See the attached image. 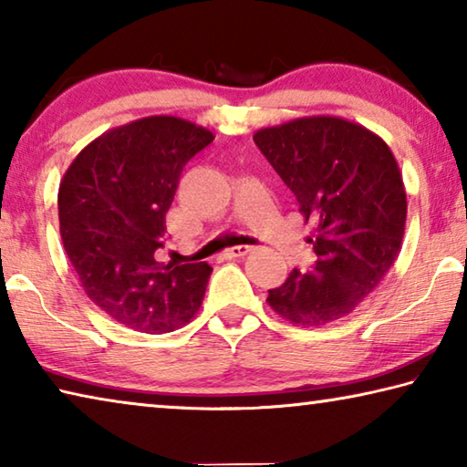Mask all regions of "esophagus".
<instances>
[{"label":"esophagus","mask_w":467,"mask_h":467,"mask_svg":"<svg viewBox=\"0 0 467 467\" xmlns=\"http://www.w3.org/2000/svg\"><path fill=\"white\" fill-rule=\"evenodd\" d=\"M249 253H253V247H249V244H241V247H233L226 251L228 257H244L249 255Z\"/></svg>","instance_id":"34e87169"}]
</instances>
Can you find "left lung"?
Listing matches in <instances>:
<instances>
[{"mask_svg":"<svg viewBox=\"0 0 467 467\" xmlns=\"http://www.w3.org/2000/svg\"><path fill=\"white\" fill-rule=\"evenodd\" d=\"M257 148L313 220L311 272H290L267 305L295 326L319 327L350 315L400 255L406 189L389 146L362 125L331 115L259 130Z\"/></svg>","mask_w":467,"mask_h":467,"instance_id":"8db88e82","label":"left lung"}]
</instances>
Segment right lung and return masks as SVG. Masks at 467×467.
Here are the masks:
<instances>
[{"label":"right lung","instance_id":"1","mask_svg":"<svg viewBox=\"0 0 467 467\" xmlns=\"http://www.w3.org/2000/svg\"><path fill=\"white\" fill-rule=\"evenodd\" d=\"M212 140L181 117H144L90 141L61 179L63 249L88 298L125 327L167 334L200 311L212 267L162 264L156 253L181 171Z\"/></svg>","mask_w":467,"mask_h":467}]
</instances>
